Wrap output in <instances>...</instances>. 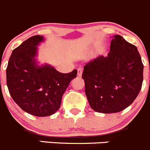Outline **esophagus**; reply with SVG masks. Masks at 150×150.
<instances>
[{
  "label": "esophagus",
  "mask_w": 150,
  "mask_h": 150,
  "mask_svg": "<svg viewBox=\"0 0 150 150\" xmlns=\"http://www.w3.org/2000/svg\"><path fill=\"white\" fill-rule=\"evenodd\" d=\"M82 68H79L77 69V75L78 76H82Z\"/></svg>",
  "instance_id": "1"
}]
</instances>
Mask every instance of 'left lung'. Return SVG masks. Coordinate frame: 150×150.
<instances>
[{"instance_id":"8db88e82","label":"left lung","mask_w":150,"mask_h":150,"mask_svg":"<svg viewBox=\"0 0 150 150\" xmlns=\"http://www.w3.org/2000/svg\"><path fill=\"white\" fill-rule=\"evenodd\" d=\"M107 57L84 66L85 94L93 110L112 113L123 110L136 99L143 82L144 65L136 46L114 35Z\"/></svg>"}]
</instances>
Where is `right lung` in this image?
<instances>
[{"mask_svg": "<svg viewBox=\"0 0 150 150\" xmlns=\"http://www.w3.org/2000/svg\"><path fill=\"white\" fill-rule=\"evenodd\" d=\"M43 37L35 35L13 50L6 68V84L15 103L35 116H48L59 109L62 95L76 77V69L62 74L53 66L38 65V45Z\"/></svg>", "mask_w": 150, "mask_h": 150, "instance_id": "add662e5", "label": "right lung"}]
</instances>
